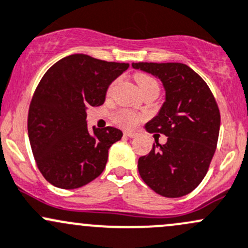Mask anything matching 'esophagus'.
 Wrapping results in <instances>:
<instances>
[{
	"instance_id": "esophagus-1",
	"label": "esophagus",
	"mask_w": 248,
	"mask_h": 248,
	"mask_svg": "<svg viewBox=\"0 0 248 248\" xmlns=\"http://www.w3.org/2000/svg\"><path fill=\"white\" fill-rule=\"evenodd\" d=\"M124 135L128 138H137L138 137V133L137 132H132V131H126L124 132Z\"/></svg>"
}]
</instances>
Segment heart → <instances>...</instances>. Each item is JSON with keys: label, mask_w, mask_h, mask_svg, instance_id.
Masks as SVG:
<instances>
[{"label": "heart", "mask_w": 248, "mask_h": 248, "mask_svg": "<svg viewBox=\"0 0 248 248\" xmlns=\"http://www.w3.org/2000/svg\"><path fill=\"white\" fill-rule=\"evenodd\" d=\"M137 83L139 89L141 90V93H145L148 88L153 87V85H158L157 82H155L152 77L147 76V75H138ZM111 89H113V85L109 88V91ZM115 121L119 124H121V126L132 127L138 122V116L137 114H134L131 110H120L116 113Z\"/></svg>", "instance_id": "heart-1"}]
</instances>
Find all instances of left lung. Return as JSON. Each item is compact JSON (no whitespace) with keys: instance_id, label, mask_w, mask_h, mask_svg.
<instances>
[{"instance_id":"1","label":"left lung","mask_w":248,"mask_h":248,"mask_svg":"<svg viewBox=\"0 0 248 248\" xmlns=\"http://www.w3.org/2000/svg\"><path fill=\"white\" fill-rule=\"evenodd\" d=\"M161 80L165 102L145 124L168 141L153 144L138 160L140 177L164 197H182L196 189L207 174L217 145L220 110L207 83L182 62H133Z\"/></svg>"}]
</instances>
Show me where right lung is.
<instances>
[{
	"label": "right lung",
	"mask_w": 248,
	"mask_h": 248,
	"mask_svg": "<svg viewBox=\"0 0 248 248\" xmlns=\"http://www.w3.org/2000/svg\"><path fill=\"white\" fill-rule=\"evenodd\" d=\"M127 62L71 54L46 71L28 111V137L38 169L52 186L77 189L102 173L108 151L122 138L114 127L87 124V110L102 106Z\"/></svg>",
	"instance_id": "1"
}]
</instances>
